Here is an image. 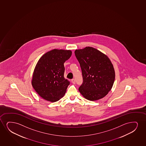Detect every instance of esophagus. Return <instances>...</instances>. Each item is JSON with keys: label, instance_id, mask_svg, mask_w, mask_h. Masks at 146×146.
<instances>
[{"label": "esophagus", "instance_id": "1", "mask_svg": "<svg viewBox=\"0 0 146 146\" xmlns=\"http://www.w3.org/2000/svg\"><path fill=\"white\" fill-rule=\"evenodd\" d=\"M71 81H72V82L73 84H75V83H76V80H75L74 79H72Z\"/></svg>", "mask_w": 146, "mask_h": 146}]
</instances>
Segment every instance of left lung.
Masks as SVG:
<instances>
[{"instance_id": "8db88e82", "label": "left lung", "mask_w": 146, "mask_h": 146, "mask_svg": "<svg viewBox=\"0 0 146 146\" xmlns=\"http://www.w3.org/2000/svg\"><path fill=\"white\" fill-rule=\"evenodd\" d=\"M79 62L83 82L78 88L87 100L96 101L107 95L113 87L115 72L113 64L105 54L91 47L74 51Z\"/></svg>"}]
</instances>
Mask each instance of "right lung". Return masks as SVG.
I'll use <instances>...</instances> for the list:
<instances>
[{"label": "right lung", "instance_id": "1", "mask_svg": "<svg viewBox=\"0 0 146 146\" xmlns=\"http://www.w3.org/2000/svg\"><path fill=\"white\" fill-rule=\"evenodd\" d=\"M72 54L70 50L55 49L39 60L34 70L31 84L43 99L55 102L64 96L70 82L64 78V64Z\"/></svg>", "mask_w": 146, "mask_h": 146}]
</instances>
